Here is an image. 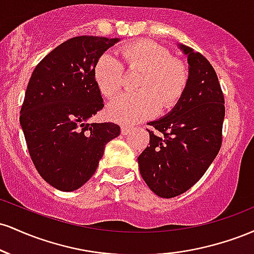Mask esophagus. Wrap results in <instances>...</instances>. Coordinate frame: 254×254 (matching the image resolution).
Instances as JSON below:
<instances>
[{
    "label": "esophagus",
    "instance_id": "esophagus-1",
    "mask_svg": "<svg viewBox=\"0 0 254 254\" xmlns=\"http://www.w3.org/2000/svg\"><path fill=\"white\" fill-rule=\"evenodd\" d=\"M130 131H131V127H127V125H123V127H121L122 135H127V133H130Z\"/></svg>",
    "mask_w": 254,
    "mask_h": 254
}]
</instances>
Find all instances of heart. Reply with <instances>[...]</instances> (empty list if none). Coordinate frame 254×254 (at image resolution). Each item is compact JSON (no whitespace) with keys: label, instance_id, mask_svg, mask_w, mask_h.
Returning a JSON list of instances; mask_svg holds the SVG:
<instances>
[{"label":"heart","instance_id":"1","mask_svg":"<svg viewBox=\"0 0 254 254\" xmlns=\"http://www.w3.org/2000/svg\"><path fill=\"white\" fill-rule=\"evenodd\" d=\"M129 71H141L136 87L138 92L122 95L107 107L112 119L133 124L151 117L159 109L174 107L189 84V69L182 61L174 60L167 49L150 40H139L121 49ZM93 77L101 94L115 97L124 82V68L116 57L104 54L93 68Z\"/></svg>","mask_w":254,"mask_h":254}]
</instances>
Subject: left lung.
Returning a JSON list of instances; mask_svg holds the SVG:
<instances>
[{"label": "left lung", "instance_id": "8db88e82", "mask_svg": "<svg viewBox=\"0 0 254 254\" xmlns=\"http://www.w3.org/2000/svg\"><path fill=\"white\" fill-rule=\"evenodd\" d=\"M188 56L189 84L168 115L148 125L149 145L138 156L142 178L154 193L173 198L196 184L220 151L224 98L214 68L203 55L178 44Z\"/></svg>", "mask_w": 254, "mask_h": 254}]
</instances>
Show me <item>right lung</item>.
Returning a JSON list of instances; mask_svg holds the SVG:
<instances>
[{
  "label": "right lung",
  "mask_w": 254,
  "mask_h": 254,
  "mask_svg": "<svg viewBox=\"0 0 254 254\" xmlns=\"http://www.w3.org/2000/svg\"><path fill=\"white\" fill-rule=\"evenodd\" d=\"M118 42V38H71L46 55L32 72L20 125L38 173L57 190L75 191L88 182L105 145L121 133L115 123H88L104 107L93 68Z\"/></svg>",
  "instance_id": "add662e5"
}]
</instances>
